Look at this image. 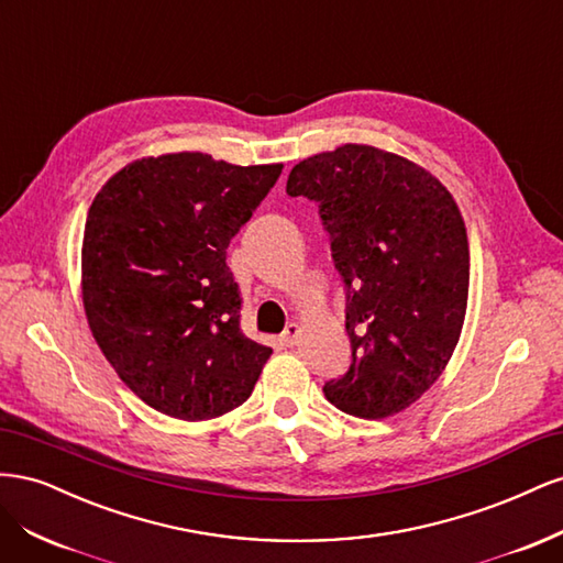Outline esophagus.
I'll use <instances>...</instances> for the list:
<instances>
[{"label": "esophagus", "instance_id": "1", "mask_svg": "<svg viewBox=\"0 0 563 563\" xmlns=\"http://www.w3.org/2000/svg\"><path fill=\"white\" fill-rule=\"evenodd\" d=\"M298 338H300V327H298V323H288V327L284 329V333L279 335V343L284 347H294L298 343Z\"/></svg>", "mask_w": 563, "mask_h": 563}]
</instances>
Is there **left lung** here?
<instances>
[{"label": "left lung", "instance_id": "left-lung-1", "mask_svg": "<svg viewBox=\"0 0 563 563\" xmlns=\"http://www.w3.org/2000/svg\"><path fill=\"white\" fill-rule=\"evenodd\" d=\"M286 195L319 207L345 288L352 364L327 399L378 420L441 376L463 331L470 244L451 192L418 164L371 145L302 159Z\"/></svg>", "mask_w": 563, "mask_h": 563}]
</instances>
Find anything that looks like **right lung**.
<instances>
[{
  "instance_id": "1",
  "label": "right lung",
  "mask_w": 563,
  "mask_h": 563,
  "mask_svg": "<svg viewBox=\"0 0 563 563\" xmlns=\"http://www.w3.org/2000/svg\"><path fill=\"white\" fill-rule=\"evenodd\" d=\"M279 174L178 152L129 164L96 195L84 310L117 376L159 413L209 420L251 397L272 350L242 333L225 261Z\"/></svg>"
}]
</instances>
